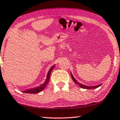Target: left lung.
<instances>
[{
  "label": "left lung",
  "instance_id": "left-lung-1",
  "mask_svg": "<svg viewBox=\"0 0 120 120\" xmlns=\"http://www.w3.org/2000/svg\"><path fill=\"white\" fill-rule=\"evenodd\" d=\"M71 76L72 77V80L74 82L76 83V84L78 85L80 87H81V88H84V89H95V88H97V87H99L100 86H101V84H100V85H96V86H86V85H83L82 84H80V83L78 82L75 79V78L74 77V76H73V75H72L71 72Z\"/></svg>",
  "mask_w": 120,
  "mask_h": 120
}]
</instances>
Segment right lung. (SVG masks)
Segmentation results:
<instances>
[{"label":"right lung","instance_id":"right-lung-1","mask_svg":"<svg viewBox=\"0 0 120 120\" xmlns=\"http://www.w3.org/2000/svg\"><path fill=\"white\" fill-rule=\"evenodd\" d=\"M54 67H55V65L53 66L50 69V70H49L48 74H47V76H46V78L43 84H42L41 85H40L39 86L36 87H35V88L26 89V90H25L22 91V92H23L24 93H28V94H36V93H39L43 90V89L45 88L46 85H47V84H48V82L50 79L51 73L52 70L53 69Z\"/></svg>","mask_w":120,"mask_h":120}]
</instances>
